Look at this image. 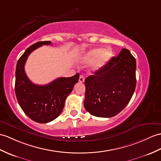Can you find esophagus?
<instances>
[{"label":"esophagus","mask_w":161,"mask_h":161,"mask_svg":"<svg viewBox=\"0 0 161 161\" xmlns=\"http://www.w3.org/2000/svg\"><path fill=\"white\" fill-rule=\"evenodd\" d=\"M79 81L80 82V83H83V82L84 81V77L83 76H82V75H80V76Z\"/></svg>","instance_id":"34e87169"}]
</instances>
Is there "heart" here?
I'll return each mask as SVG.
<instances>
[{"label": "heart", "instance_id": "b5f03b06", "mask_svg": "<svg viewBox=\"0 0 161 161\" xmlns=\"http://www.w3.org/2000/svg\"><path fill=\"white\" fill-rule=\"evenodd\" d=\"M112 57L113 51L110 48L103 49L102 48H97L88 51L81 58V60L83 63H91L99 57L96 64V67L98 69L105 66L110 60Z\"/></svg>", "mask_w": 161, "mask_h": 161}]
</instances>
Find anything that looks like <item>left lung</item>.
<instances>
[{
  "instance_id": "obj_1",
  "label": "left lung",
  "mask_w": 161,
  "mask_h": 161,
  "mask_svg": "<svg viewBox=\"0 0 161 161\" xmlns=\"http://www.w3.org/2000/svg\"><path fill=\"white\" fill-rule=\"evenodd\" d=\"M136 59L126 48L93 75L86 78L84 105L98 117H113L124 108L135 91Z\"/></svg>"
}]
</instances>
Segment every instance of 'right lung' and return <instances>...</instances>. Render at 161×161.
Wrapping results in <instances>:
<instances>
[{"label": "right lung", "instance_id": "obj_1", "mask_svg": "<svg viewBox=\"0 0 161 161\" xmlns=\"http://www.w3.org/2000/svg\"><path fill=\"white\" fill-rule=\"evenodd\" d=\"M50 41L38 42L29 47L18 59L16 69L15 92L22 110L33 121L46 123L61 114L65 100L78 82L80 74L70 77H59L47 85L32 83L25 71V64L32 51Z\"/></svg>", "mask_w": 161, "mask_h": 161}]
</instances>
